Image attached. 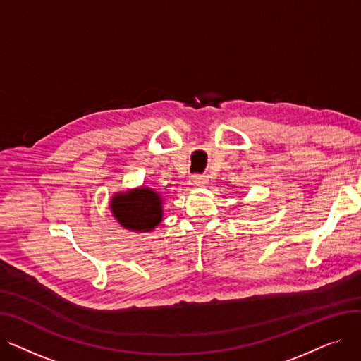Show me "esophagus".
<instances>
[{
	"label": "esophagus",
	"instance_id": "obj_1",
	"mask_svg": "<svg viewBox=\"0 0 361 361\" xmlns=\"http://www.w3.org/2000/svg\"><path fill=\"white\" fill-rule=\"evenodd\" d=\"M207 183V178H206V176H203V174H192L190 176V184H193V185H204Z\"/></svg>",
	"mask_w": 361,
	"mask_h": 361
}]
</instances>
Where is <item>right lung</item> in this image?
<instances>
[{
  "label": "right lung",
  "instance_id": "add662e5",
  "mask_svg": "<svg viewBox=\"0 0 361 361\" xmlns=\"http://www.w3.org/2000/svg\"><path fill=\"white\" fill-rule=\"evenodd\" d=\"M111 211L127 230L150 231L162 219L161 196L147 187L112 197Z\"/></svg>",
  "mask_w": 361,
  "mask_h": 361
}]
</instances>
